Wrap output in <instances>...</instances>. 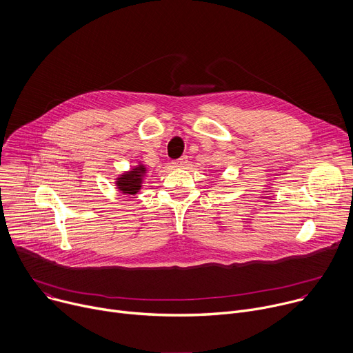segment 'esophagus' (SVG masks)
Returning a JSON list of instances; mask_svg holds the SVG:
<instances>
[{
	"mask_svg": "<svg viewBox=\"0 0 353 353\" xmlns=\"http://www.w3.org/2000/svg\"><path fill=\"white\" fill-rule=\"evenodd\" d=\"M187 163V156H183V157H180V159H177V160H173V168H177V169H181V168H184V165Z\"/></svg>",
	"mask_w": 353,
	"mask_h": 353,
	"instance_id": "34e87169",
	"label": "esophagus"
}]
</instances>
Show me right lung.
Here are the masks:
<instances>
[{"label":"right lung","instance_id":"add662e5","mask_svg":"<svg viewBox=\"0 0 353 353\" xmlns=\"http://www.w3.org/2000/svg\"><path fill=\"white\" fill-rule=\"evenodd\" d=\"M148 168L145 163L138 162L134 168H131L128 172H122L115 179V185L119 193L123 196H135L139 193L142 188L143 180L146 177Z\"/></svg>","mask_w":353,"mask_h":353}]
</instances>
